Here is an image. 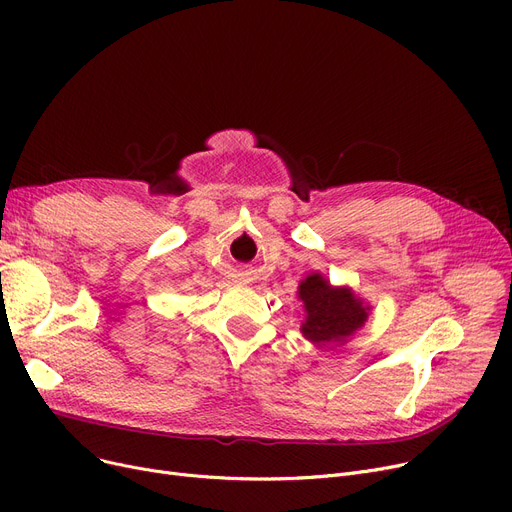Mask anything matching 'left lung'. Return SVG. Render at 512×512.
I'll return each mask as SVG.
<instances>
[{
	"label": "left lung",
	"mask_w": 512,
	"mask_h": 512,
	"mask_svg": "<svg viewBox=\"0 0 512 512\" xmlns=\"http://www.w3.org/2000/svg\"><path fill=\"white\" fill-rule=\"evenodd\" d=\"M299 299L305 307L301 332L315 346L344 342L369 317L365 305L348 286H332L321 274H309L299 284Z\"/></svg>",
	"instance_id": "obj_1"
}]
</instances>
